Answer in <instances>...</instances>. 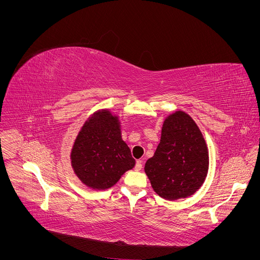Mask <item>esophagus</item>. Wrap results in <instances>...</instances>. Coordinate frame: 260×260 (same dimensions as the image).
Segmentation results:
<instances>
[{"label": "esophagus", "instance_id": "obj_1", "mask_svg": "<svg viewBox=\"0 0 260 260\" xmlns=\"http://www.w3.org/2000/svg\"><path fill=\"white\" fill-rule=\"evenodd\" d=\"M143 168V160L142 159H139L136 164V167H135V170L136 171H140L141 169Z\"/></svg>", "mask_w": 260, "mask_h": 260}]
</instances>
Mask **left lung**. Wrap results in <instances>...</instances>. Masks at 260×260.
<instances>
[{"instance_id": "obj_1", "label": "left lung", "mask_w": 260, "mask_h": 260, "mask_svg": "<svg viewBox=\"0 0 260 260\" xmlns=\"http://www.w3.org/2000/svg\"><path fill=\"white\" fill-rule=\"evenodd\" d=\"M209 168L206 141L192 117L176 111L165 118L160 143L144 171L161 199L177 201L199 191Z\"/></svg>"}]
</instances>
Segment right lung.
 <instances>
[{"label": "right lung", "mask_w": 260, "mask_h": 260, "mask_svg": "<svg viewBox=\"0 0 260 260\" xmlns=\"http://www.w3.org/2000/svg\"><path fill=\"white\" fill-rule=\"evenodd\" d=\"M120 119L103 108L86 119L70 151L74 174L92 190L114 186L125 171L135 167L136 160L121 137Z\"/></svg>", "instance_id": "obj_1"}]
</instances>
